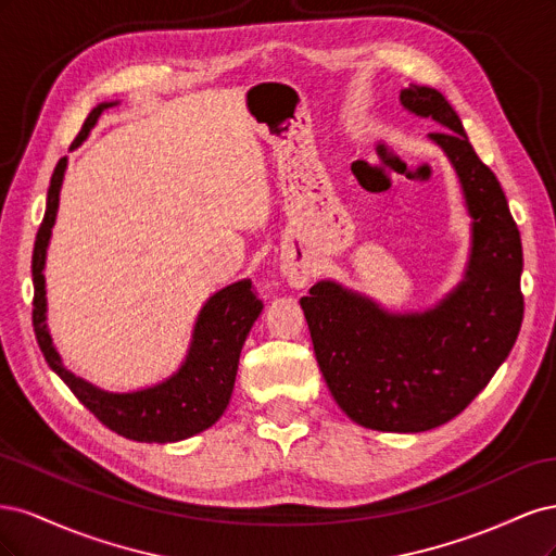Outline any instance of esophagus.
Masks as SVG:
<instances>
[{"label":"esophagus","instance_id":"34e87169","mask_svg":"<svg viewBox=\"0 0 556 556\" xmlns=\"http://www.w3.org/2000/svg\"><path fill=\"white\" fill-rule=\"evenodd\" d=\"M282 276L288 278V282L292 285V288H304V285L311 280V276H313V268H311V264H306V262H288V264H282Z\"/></svg>","mask_w":556,"mask_h":556}]
</instances>
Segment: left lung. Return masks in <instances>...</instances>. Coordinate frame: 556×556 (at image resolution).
<instances>
[{
    "label": "left lung",
    "instance_id": "obj_1",
    "mask_svg": "<svg viewBox=\"0 0 556 556\" xmlns=\"http://www.w3.org/2000/svg\"><path fill=\"white\" fill-rule=\"evenodd\" d=\"M457 172L473 217L466 280L427 313L392 315L323 280L301 296L313 350L336 403L357 425L417 433L457 417L508 357L525 317L521 241L501 182L470 146L459 115L433 88L401 90Z\"/></svg>",
    "mask_w": 556,
    "mask_h": 556
}]
</instances>
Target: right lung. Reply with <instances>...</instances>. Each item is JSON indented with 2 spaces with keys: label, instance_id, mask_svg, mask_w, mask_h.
<instances>
[{
  "label": "right lung",
  "instance_id": "right-lung-1",
  "mask_svg": "<svg viewBox=\"0 0 556 556\" xmlns=\"http://www.w3.org/2000/svg\"><path fill=\"white\" fill-rule=\"evenodd\" d=\"M109 106L113 104H99L90 111L86 123H83V129L78 131L76 143L88 137L97 117ZM64 169L66 157L58 162L53 178H50L46 215L37 231L35 252H31V280H35L31 325H35L43 357L83 406L117 435H125V439L139 443H174L190 439V435L215 425L217 417L225 413L231 399L233 380H237L243 341L264 304L252 292L250 280H239L213 294L197 317L188 359L178 368L176 376L162 384L148 387V390L111 394L83 378H76L72 371H66L46 329L43 288L46 248L50 229L55 225Z\"/></svg>",
  "mask_w": 556,
  "mask_h": 556
}]
</instances>
